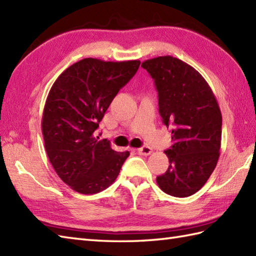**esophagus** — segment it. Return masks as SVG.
I'll list each match as a JSON object with an SVG mask.
<instances>
[{"mask_svg":"<svg viewBox=\"0 0 256 256\" xmlns=\"http://www.w3.org/2000/svg\"><path fill=\"white\" fill-rule=\"evenodd\" d=\"M138 154H140V155L148 156V155L152 154V152H153V150H152V148H148V146H142V148H140L138 150Z\"/></svg>","mask_w":256,"mask_h":256,"instance_id":"obj_1","label":"esophagus"}]
</instances>
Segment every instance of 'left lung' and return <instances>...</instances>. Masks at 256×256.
Here are the masks:
<instances>
[{
	"label": "left lung",
	"mask_w": 256,
	"mask_h": 256,
	"mask_svg": "<svg viewBox=\"0 0 256 256\" xmlns=\"http://www.w3.org/2000/svg\"><path fill=\"white\" fill-rule=\"evenodd\" d=\"M142 67L154 80L162 123L172 126V145L165 150L170 166L156 182L167 194L189 197L202 188L218 162L220 108L202 76L180 59L156 57Z\"/></svg>",
	"instance_id": "8db88e82"
}]
</instances>
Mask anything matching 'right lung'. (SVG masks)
Here are the masks:
<instances>
[{
	"label": "right lung",
	"mask_w": 256,
	"mask_h": 256,
	"mask_svg": "<svg viewBox=\"0 0 256 256\" xmlns=\"http://www.w3.org/2000/svg\"><path fill=\"white\" fill-rule=\"evenodd\" d=\"M140 60L84 58L59 76L48 94L42 120L45 148L54 170L74 192L92 194L116 180L130 153L111 148L96 131Z\"/></svg>",
	"instance_id": "add662e5"
}]
</instances>
